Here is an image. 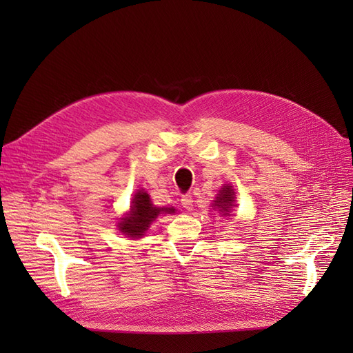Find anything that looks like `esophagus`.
<instances>
[{"instance_id":"1","label":"esophagus","mask_w":353,"mask_h":353,"mask_svg":"<svg viewBox=\"0 0 353 353\" xmlns=\"http://www.w3.org/2000/svg\"><path fill=\"white\" fill-rule=\"evenodd\" d=\"M181 203H183V206L188 210L193 209V197H191L190 194H185L183 196V199H181Z\"/></svg>"}]
</instances>
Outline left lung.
Segmentation results:
<instances>
[{"mask_svg":"<svg viewBox=\"0 0 353 353\" xmlns=\"http://www.w3.org/2000/svg\"><path fill=\"white\" fill-rule=\"evenodd\" d=\"M234 201H236V200H234V191H232V188L225 185L219 191V194H218V197L215 200V206H218L219 210L225 213V215H230V209H231ZM223 213H222V215H223Z\"/></svg>","mask_w":353,"mask_h":353,"instance_id":"1","label":"left lung"}]
</instances>
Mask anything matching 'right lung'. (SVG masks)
<instances>
[{
  "mask_svg": "<svg viewBox=\"0 0 353 353\" xmlns=\"http://www.w3.org/2000/svg\"><path fill=\"white\" fill-rule=\"evenodd\" d=\"M174 213V208H156L152 205L150 196L144 191H137L132 199L131 213L122 218L119 222V230L128 237H140L150 227V223L160 215V213Z\"/></svg>",
  "mask_w": 353,
  "mask_h": 353,
  "instance_id": "obj_1",
  "label": "right lung"
}]
</instances>
